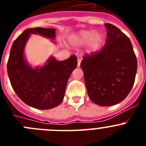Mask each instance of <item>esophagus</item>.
<instances>
[{
    "label": "esophagus",
    "mask_w": 146,
    "mask_h": 146,
    "mask_svg": "<svg viewBox=\"0 0 146 146\" xmlns=\"http://www.w3.org/2000/svg\"><path fill=\"white\" fill-rule=\"evenodd\" d=\"M81 63V58H77V66H80Z\"/></svg>",
    "instance_id": "obj_1"
}]
</instances>
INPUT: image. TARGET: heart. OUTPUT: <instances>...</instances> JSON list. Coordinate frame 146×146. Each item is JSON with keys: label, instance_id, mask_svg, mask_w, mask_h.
I'll return each mask as SVG.
<instances>
[{"label": "heart", "instance_id": "heart-1", "mask_svg": "<svg viewBox=\"0 0 146 146\" xmlns=\"http://www.w3.org/2000/svg\"><path fill=\"white\" fill-rule=\"evenodd\" d=\"M104 41V36L99 31L82 30L72 34L69 38L71 44L75 47H80L86 44L88 52H96L101 47Z\"/></svg>", "mask_w": 146, "mask_h": 146}]
</instances>
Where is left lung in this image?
<instances>
[{
	"label": "left lung",
	"instance_id": "8db88e82",
	"mask_svg": "<svg viewBox=\"0 0 146 146\" xmlns=\"http://www.w3.org/2000/svg\"><path fill=\"white\" fill-rule=\"evenodd\" d=\"M107 39L99 52L81 61L87 92L99 106H112L128 96L133 87L137 62L129 38L115 25L105 23Z\"/></svg>",
	"mask_w": 146,
	"mask_h": 146
}]
</instances>
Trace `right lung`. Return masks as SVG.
<instances>
[{
    "label": "right lung",
    "mask_w": 146,
    "mask_h": 146,
    "mask_svg": "<svg viewBox=\"0 0 146 146\" xmlns=\"http://www.w3.org/2000/svg\"><path fill=\"white\" fill-rule=\"evenodd\" d=\"M31 34H39L53 41L55 29L35 28L24 31L11 46L8 75L14 91L23 102L36 109H51L64 99L68 80L77 65V57L72 55L67 60L59 61L51 56L44 66L33 68L24 55Z\"/></svg>",
    "instance_id": "add662e5"
}]
</instances>
